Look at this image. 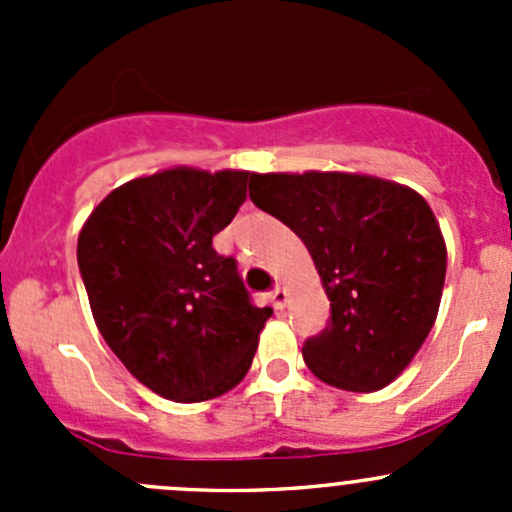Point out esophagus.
Listing matches in <instances>:
<instances>
[{"label": "esophagus", "instance_id": "obj_1", "mask_svg": "<svg viewBox=\"0 0 512 512\" xmlns=\"http://www.w3.org/2000/svg\"><path fill=\"white\" fill-rule=\"evenodd\" d=\"M270 299H272V307H275V309H285V304H287V292H285V289H282V287L272 289Z\"/></svg>", "mask_w": 512, "mask_h": 512}]
</instances>
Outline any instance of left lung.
<instances>
[{"label":"left lung","instance_id":"left-lung-1","mask_svg":"<svg viewBox=\"0 0 512 512\" xmlns=\"http://www.w3.org/2000/svg\"><path fill=\"white\" fill-rule=\"evenodd\" d=\"M250 200L307 245L329 297L302 347L319 381L379 391L426 342L446 280V240L416 190L361 173H255Z\"/></svg>","mask_w":512,"mask_h":512}]
</instances>
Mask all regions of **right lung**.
Returning <instances> with one entry per match:
<instances>
[{"label":"right lung","instance_id":"right-lung-1","mask_svg":"<svg viewBox=\"0 0 512 512\" xmlns=\"http://www.w3.org/2000/svg\"><path fill=\"white\" fill-rule=\"evenodd\" d=\"M252 178L160 170L111 190L81 227L76 257L98 332L163 399L198 404L235 389L272 317L213 247Z\"/></svg>","mask_w":512,"mask_h":512}]
</instances>
